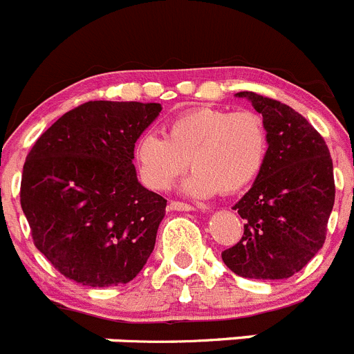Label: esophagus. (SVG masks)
Masks as SVG:
<instances>
[{"label": "esophagus", "instance_id": "34e87169", "mask_svg": "<svg viewBox=\"0 0 354 354\" xmlns=\"http://www.w3.org/2000/svg\"><path fill=\"white\" fill-rule=\"evenodd\" d=\"M168 209H170V211H195L193 205L184 204V202H177V200L170 202V204H168Z\"/></svg>", "mask_w": 354, "mask_h": 354}]
</instances>
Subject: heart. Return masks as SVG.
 <instances>
[{"label":"heart","mask_w":354,"mask_h":354,"mask_svg":"<svg viewBox=\"0 0 354 354\" xmlns=\"http://www.w3.org/2000/svg\"><path fill=\"white\" fill-rule=\"evenodd\" d=\"M266 154L264 122L248 109L232 113L220 108L187 109L168 122L165 138L143 133L133 145L143 186L167 192L189 165L193 174L184 180V192L193 196L241 192L255 180Z\"/></svg>","instance_id":"heart-1"}]
</instances>
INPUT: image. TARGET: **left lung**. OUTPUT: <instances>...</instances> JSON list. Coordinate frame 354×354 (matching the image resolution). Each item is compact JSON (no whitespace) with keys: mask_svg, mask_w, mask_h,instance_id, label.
<instances>
[{"mask_svg":"<svg viewBox=\"0 0 354 354\" xmlns=\"http://www.w3.org/2000/svg\"><path fill=\"white\" fill-rule=\"evenodd\" d=\"M236 95L262 115L268 154L253 186L234 205L245 220L243 237L221 259L239 277L282 280L323 248L335 202L333 161L323 136L290 106L255 92Z\"/></svg>","mask_w":354,"mask_h":354,"instance_id":"obj_1","label":"left lung"}]
</instances>
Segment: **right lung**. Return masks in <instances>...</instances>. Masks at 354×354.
<instances>
[{"mask_svg":"<svg viewBox=\"0 0 354 354\" xmlns=\"http://www.w3.org/2000/svg\"><path fill=\"white\" fill-rule=\"evenodd\" d=\"M159 111L158 102L88 101L28 152L21 207L37 250L68 280L120 286L147 264L167 200L138 183L133 145Z\"/></svg>","mask_w":354,"mask_h":354,"instance_id":"obj_1","label":"right lung"}]
</instances>
